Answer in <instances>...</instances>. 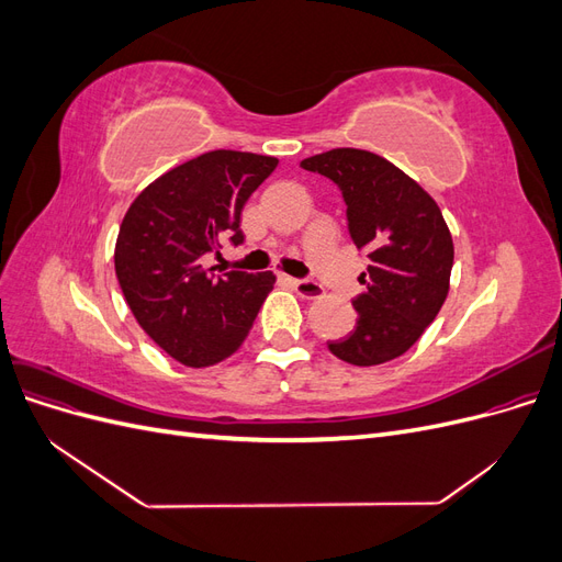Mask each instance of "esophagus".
Here are the masks:
<instances>
[{"label": "esophagus", "mask_w": 562, "mask_h": 562, "mask_svg": "<svg viewBox=\"0 0 562 562\" xmlns=\"http://www.w3.org/2000/svg\"><path fill=\"white\" fill-rule=\"evenodd\" d=\"M291 283H293L295 293H297L300 297H307V300H318V297H323V288H321L318 283L310 281V279H291Z\"/></svg>", "instance_id": "34e87169"}]
</instances>
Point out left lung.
<instances>
[{"mask_svg": "<svg viewBox=\"0 0 562 562\" xmlns=\"http://www.w3.org/2000/svg\"><path fill=\"white\" fill-rule=\"evenodd\" d=\"M300 166L339 187L351 241L368 258L356 328L328 349L351 366L394 361L448 297L454 246L443 213L401 168L366 149L337 147Z\"/></svg>", "mask_w": 562, "mask_h": 562, "instance_id": "8db88e82", "label": "left lung"}]
</instances>
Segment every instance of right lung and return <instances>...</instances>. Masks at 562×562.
Segmentation results:
<instances>
[{"label": "right lung", "instance_id": "1", "mask_svg": "<svg viewBox=\"0 0 562 562\" xmlns=\"http://www.w3.org/2000/svg\"><path fill=\"white\" fill-rule=\"evenodd\" d=\"M274 157L215 149L184 161L135 196L119 227L114 269L140 328L176 361L206 368L244 345L271 271H225L203 258L244 241L241 211Z\"/></svg>", "mask_w": 562, "mask_h": 562}]
</instances>
